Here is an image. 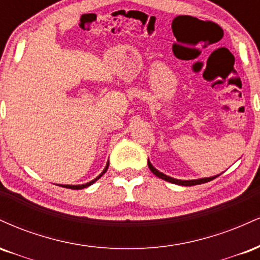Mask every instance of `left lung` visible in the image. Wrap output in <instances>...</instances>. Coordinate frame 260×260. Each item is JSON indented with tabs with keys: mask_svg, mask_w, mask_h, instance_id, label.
<instances>
[{
	"mask_svg": "<svg viewBox=\"0 0 260 260\" xmlns=\"http://www.w3.org/2000/svg\"><path fill=\"white\" fill-rule=\"evenodd\" d=\"M148 166L149 169H150V171L153 172L155 176H157L159 178H162V180L168 181V182H171V183H175V184H180V186H196V184H202V183H207V182L214 180V178H216L217 176H214V177H208V178H199V180H190V181H182V180H176V178H172L170 177V176H166L164 175L162 172H159L156 169L154 168L153 165H151L150 162L148 161Z\"/></svg>",
	"mask_w": 260,
	"mask_h": 260,
	"instance_id": "obj_1",
	"label": "left lung"
}]
</instances>
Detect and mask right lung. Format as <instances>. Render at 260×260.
Returning <instances> with one entry per match:
<instances>
[{"label":"right lung","instance_id":"add662e5","mask_svg":"<svg viewBox=\"0 0 260 260\" xmlns=\"http://www.w3.org/2000/svg\"><path fill=\"white\" fill-rule=\"evenodd\" d=\"M107 169H109V164H107V165H106L105 170H104V171L101 172V174H100L99 176H98V177L95 178V180H92V181H90V182H88V183H85V184H79V186H68V184H63V186H62V184H61V187H64V188H70V189H82V188H86V187H89V186H90V184L94 183L95 181H98V180H99V178L101 177V176H103V175L105 174V172L107 171Z\"/></svg>","mask_w":260,"mask_h":260}]
</instances>
